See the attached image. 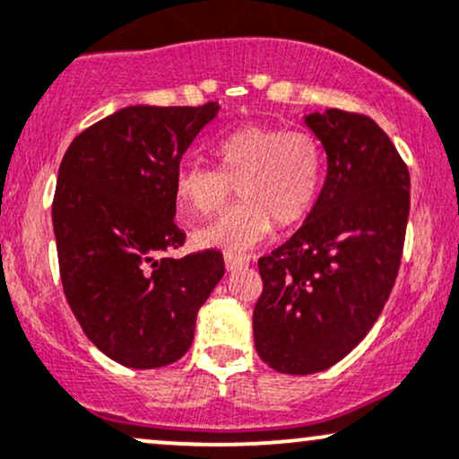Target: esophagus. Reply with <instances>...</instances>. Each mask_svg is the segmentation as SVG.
Listing matches in <instances>:
<instances>
[{"instance_id": "1", "label": "esophagus", "mask_w": 459, "mask_h": 459, "mask_svg": "<svg viewBox=\"0 0 459 459\" xmlns=\"http://www.w3.org/2000/svg\"><path fill=\"white\" fill-rule=\"evenodd\" d=\"M247 259L244 256H226L224 259V265H226V272H235V270H241V267L247 265Z\"/></svg>"}]
</instances>
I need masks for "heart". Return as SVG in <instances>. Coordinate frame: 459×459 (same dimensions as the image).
<instances>
[{"mask_svg": "<svg viewBox=\"0 0 459 459\" xmlns=\"http://www.w3.org/2000/svg\"><path fill=\"white\" fill-rule=\"evenodd\" d=\"M213 152L218 168L186 163L178 170L183 220L218 213L235 187L244 203L194 230L196 246L241 256L267 239L273 222L293 229L313 212L324 178V152L308 131L244 125L224 135Z\"/></svg>", "mask_w": 459, "mask_h": 459, "instance_id": "obj_1", "label": "heart"}]
</instances>
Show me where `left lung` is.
Here are the masks:
<instances>
[{
	"mask_svg": "<svg viewBox=\"0 0 459 459\" xmlns=\"http://www.w3.org/2000/svg\"><path fill=\"white\" fill-rule=\"evenodd\" d=\"M328 157L307 222L259 259L263 293L252 315L261 360L291 376L324 371L350 354L380 317L402 263L410 175L368 116H304Z\"/></svg>",
	"mask_w": 459,
	"mask_h": 459,
	"instance_id": "obj_1",
	"label": "left lung"
}]
</instances>
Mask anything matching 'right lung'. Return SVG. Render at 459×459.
I'll return each mask as SVG.
<instances>
[{
  "label": "right lung",
  "instance_id": "1",
  "mask_svg": "<svg viewBox=\"0 0 459 459\" xmlns=\"http://www.w3.org/2000/svg\"><path fill=\"white\" fill-rule=\"evenodd\" d=\"M220 105H129L71 142L57 170L54 233L60 278L83 334L131 368L189 350L200 307L224 276L222 252L172 259L177 175Z\"/></svg>",
  "mask_w": 459,
  "mask_h": 459
}]
</instances>
